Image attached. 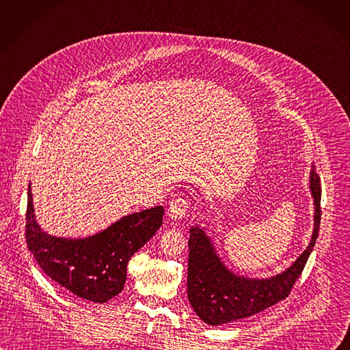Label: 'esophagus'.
<instances>
[{"mask_svg":"<svg viewBox=\"0 0 350 350\" xmlns=\"http://www.w3.org/2000/svg\"><path fill=\"white\" fill-rule=\"evenodd\" d=\"M189 206H190V202H189L187 198L178 197V198H176L170 202L167 215L172 221H180L185 217V214H187Z\"/></svg>","mask_w":350,"mask_h":350,"instance_id":"obj_1","label":"esophagus"}]
</instances>
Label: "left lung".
<instances>
[{"instance_id": "1", "label": "left lung", "mask_w": 350, "mask_h": 350, "mask_svg": "<svg viewBox=\"0 0 350 350\" xmlns=\"http://www.w3.org/2000/svg\"><path fill=\"white\" fill-rule=\"evenodd\" d=\"M310 191L314 200V229L307 249L284 271L250 278L234 273L219 254L205 230L198 225L190 228L187 297L196 314L208 325H222L259 314L284 299L315 246L321 224V184L315 165H311Z\"/></svg>"}]
</instances>
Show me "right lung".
I'll return each instance as SVG.
<instances>
[{
    "instance_id": "obj_1",
    "label": "right lung",
    "mask_w": 350,
    "mask_h": 350,
    "mask_svg": "<svg viewBox=\"0 0 350 350\" xmlns=\"http://www.w3.org/2000/svg\"><path fill=\"white\" fill-rule=\"evenodd\" d=\"M163 214L165 208L159 205L125 215L85 238L53 237L36 221L29 183L27 245L53 282L83 299L103 304L124 290L129 259L153 238Z\"/></svg>"
}]
</instances>
